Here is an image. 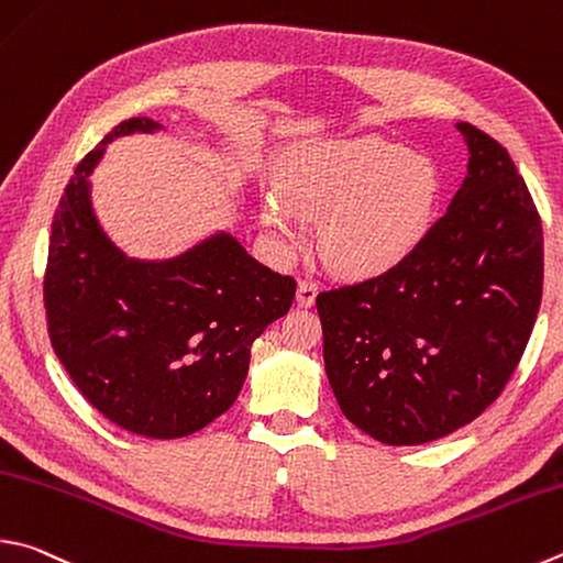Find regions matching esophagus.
I'll list each match as a JSON object with an SVG mask.
<instances>
[{"instance_id": "34e87169", "label": "esophagus", "mask_w": 563, "mask_h": 563, "mask_svg": "<svg viewBox=\"0 0 563 563\" xmlns=\"http://www.w3.org/2000/svg\"><path fill=\"white\" fill-rule=\"evenodd\" d=\"M317 283L314 280H300L298 283V305L300 308H310V305H314V298H317Z\"/></svg>"}]
</instances>
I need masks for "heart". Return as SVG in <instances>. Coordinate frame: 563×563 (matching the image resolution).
Returning a JSON list of instances; mask_svg holds the SVG:
<instances>
[{
  "label": "heart",
  "mask_w": 563,
  "mask_h": 563,
  "mask_svg": "<svg viewBox=\"0 0 563 563\" xmlns=\"http://www.w3.org/2000/svg\"><path fill=\"white\" fill-rule=\"evenodd\" d=\"M441 175L421 150L379 135L302 145L285 159L280 191L263 201V227L283 253L300 249L308 217L336 271L376 275L411 253L431 229Z\"/></svg>",
  "instance_id": "heart-1"
}]
</instances>
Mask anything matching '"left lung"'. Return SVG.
Segmentation results:
<instances>
[{
    "instance_id": "8db88e82",
    "label": "left lung",
    "mask_w": 563,
    "mask_h": 563,
    "mask_svg": "<svg viewBox=\"0 0 563 563\" xmlns=\"http://www.w3.org/2000/svg\"><path fill=\"white\" fill-rule=\"evenodd\" d=\"M451 207L376 278L317 295L324 372L350 421L386 445H421L485 411L534 327L544 239L512 157L470 122Z\"/></svg>"
}]
</instances>
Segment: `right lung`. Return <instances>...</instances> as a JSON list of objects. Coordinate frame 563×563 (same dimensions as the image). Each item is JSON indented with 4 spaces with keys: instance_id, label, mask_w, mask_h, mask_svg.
Listing matches in <instances>:
<instances>
[{
    "instance_id": "obj_1",
    "label": "right lung",
    "mask_w": 563,
    "mask_h": 563,
    "mask_svg": "<svg viewBox=\"0 0 563 563\" xmlns=\"http://www.w3.org/2000/svg\"><path fill=\"white\" fill-rule=\"evenodd\" d=\"M157 130L130 118L80 159L51 223L44 305L51 346L78 391L125 431L169 441L233 406L251 344L290 310L295 280L227 231L165 261L130 258L108 239L90 175L108 142Z\"/></svg>"
}]
</instances>
